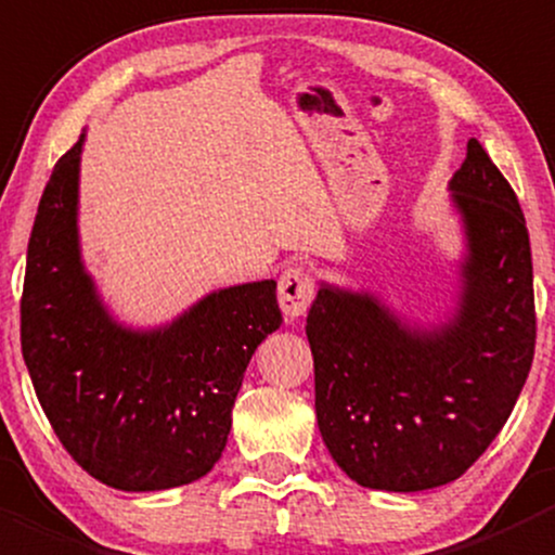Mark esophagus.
Masks as SVG:
<instances>
[{
    "instance_id": "esophagus-1",
    "label": "esophagus",
    "mask_w": 555,
    "mask_h": 555,
    "mask_svg": "<svg viewBox=\"0 0 555 555\" xmlns=\"http://www.w3.org/2000/svg\"><path fill=\"white\" fill-rule=\"evenodd\" d=\"M313 295H317V284L304 266L284 268L279 276V306H282L287 322L306 317L313 304Z\"/></svg>"
}]
</instances>
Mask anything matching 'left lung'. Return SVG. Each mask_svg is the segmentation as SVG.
Here are the masks:
<instances>
[{
  "instance_id": "obj_1",
  "label": "left lung",
  "mask_w": 555,
  "mask_h": 555,
  "mask_svg": "<svg viewBox=\"0 0 555 555\" xmlns=\"http://www.w3.org/2000/svg\"><path fill=\"white\" fill-rule=\"evenodd\" d=\"M469 257L459 313L411 330L371 295L322 287L306 335L319 433L365 489L424 491L462 478L500 435L534 360L524 211L478 139L451 179Z\"/></svg>"
}]
</instances>
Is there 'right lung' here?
Instances as JSON below:
<instances>
[{"label": "right lung", "instance_id": "add662e5", "mask_svg": "<svg viewBox=\"0 0 555 555\" xmlns=\"http://www.w3.org/2000/svg\"><path fill=\"white\" fill-rule=\"evenodd\" d=\"M82 137L50 173L26 251L21 351L66 453L120 491H160L215 467L244 371L282 324L276 282L228 287L155 333L106 317L77 249Z\"/></svg>", "mask_w": 555, "mask_h": 555}]
</instances>
